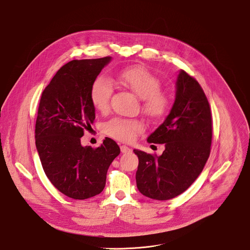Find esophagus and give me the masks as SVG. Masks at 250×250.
I'll list each match as a JSON object with an SVG mask.
<instances>
[{
	"instance_id": "34e87169",
	"label": "esophagus",
	"mask_w": 250,
	"mask_h": 250,
	"mask_svg": "<svg viewBox=\"0 0 250 250\" xmlns=\"http://www.w3.org/2000/svg\"><path fill=\"white\" fill-rule=\"evenodd\" d=\"M120 147H121V152L122 153H129V152H131V149L128 146H126L123 145Z\"/></svg>"
}]
</instances>
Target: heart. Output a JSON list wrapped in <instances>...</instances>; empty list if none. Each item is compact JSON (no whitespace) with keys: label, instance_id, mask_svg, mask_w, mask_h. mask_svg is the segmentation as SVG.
Here are the masks:
<instances>
[{"label":"heart","instance_id":"obj_1","mask_svg":"<svg viewBox=\"0 0 250 250\" xmlns=\"http://www.w3.org/2000/svg\"><path fill=\"white\" fill-rule=\"evenodd\" d=\"M120 83L142 98V108L146 115L159 120L166 115L170 107L169 96L160 90L159 79L143 66H131L116 74ZM113 93V83L105 76H98L90 88V99L98 110H105ZM144 130L143 124L135 119L116 117L104 125L105 133L122 142H131Z\"/></svg>","mask_w":250,"mask_h":250}]
</instances>
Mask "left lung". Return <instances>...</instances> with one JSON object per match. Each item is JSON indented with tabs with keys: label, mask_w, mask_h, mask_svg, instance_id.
Returning a JSON list of instances; mask_svg holds the SVG:
<instances>
[{
	"label": "left lung",
	"mask_w": 250,
	"mask_h": 250,
	"mask_svg": "<svg viewBox=\"0 0 250 250\" xmlns=\"http://www.w3.org/2000/svg\"><path fill=\"white\" fill-rule=\"evenodd\" d=\"M212 116L209 103L195 78L181 70L170 113L147 138L165 144L161 156L134 149L139 158V191L165 201L185 192L203 171L210 154Z\"/></svg>",
	"instance_id": "left-lung-1"
}]
</instances>
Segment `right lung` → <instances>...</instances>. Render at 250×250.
<instances>
[{"label": "right lung", "instance_id": "1", "mask_svg": "<svg viewBox=\"0 0 250 250\" xmlns=\"http://www.w3.org/2000/svg\"><path fill=\"white\" fill-rule=\"evenodd\" d=\"M110 60L70 61L58 70L40 100L35 140L43 171L60 192L75 200L104 190L107 169L121 151L107 137L96 148L81 145L95 120L92 83Z\"/></svg>", "mask_w": 250, "mask_h": 250}]
</instances>
